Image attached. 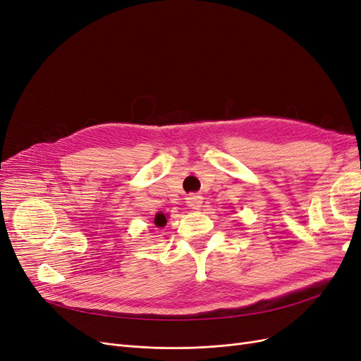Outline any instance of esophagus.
I'll return each mask as SVG.
<instances>
[{"mask_svg":"<svg viewBox=\"0 0 361 361\" xmlns=\"http://www.w3.org/2000/svg\"><path fill=\"white\" fill-rule=\"evenodd\" d=\"M203 203V197L198 194H190L186 197V204H188L191 209H200Z\"/></svg>","mask_w":361,"mask_h":361,"instance_id":"34e87169","label":"esophagus"}]
</instances>
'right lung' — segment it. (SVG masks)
Segmentation results:
<instances>
[{
  "instance_id": "right-lung-1",
  "label": "right lung",
  "mask_w": 361,
  "mask_h": 361,
  "mask_svg": "<svg viewBox=\"0 0 361 361\" xmlns=\"http://www.w3.org/2000/svg\"><path fill=\"white\" fill-rule=\"evenodd\" d=\"M154 222H155V226H157V227H163V226H166L167 219H166V216H164L163 214H157V215H155Z\"/></svg>"
}]
</instances>
